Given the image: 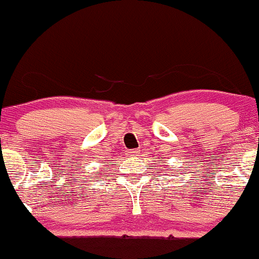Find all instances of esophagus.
<instances>
[{
    "mask_svg": "<svg viewBox=\"0 0 259 259\" xmlns=\"http://www.w3.org/2000/svg\"><path fill=\"white\" fill-rule=\"evenodd\" d=\"M127 153H129V156L133 157V158H135V157L140 156V151H138V150H132V151H129Z\"/></svg>",
    "mask_w": 259,
    "mask_h": 259,
    "instance_id": "esophagus-1",
    "label": "esophagus"
}]
</instances>
